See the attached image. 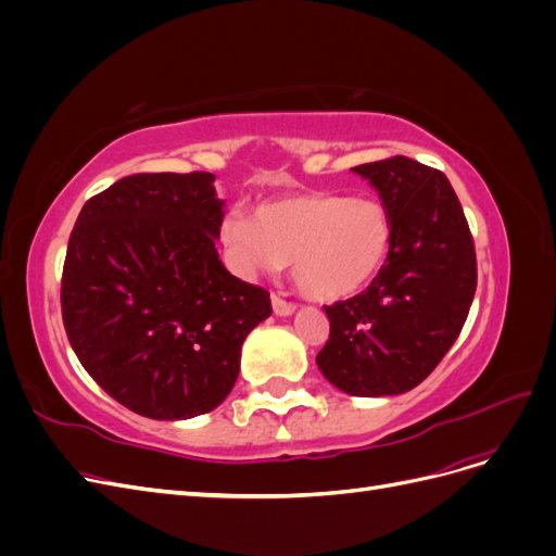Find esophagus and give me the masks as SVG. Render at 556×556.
I'll return each instance as SVG.
<instances>
[{
    "instance_id": "1",
    "label": "esophagus",
    "mask_w": 556,
    "mask_h": 556,
    "mask_svg": "<svg viewBox=\"0 0 556 556\" xmlns=\"http://www.w3.org/2000/svg\"><path fill=\"white\" fill-rule=\"evenodd\" d=\"M271 306H274V313L280 315V317H288V315H292L296 311L294 304H290V301H285V299L276 296V294L271 296Z\"/></svg>"
}]
</instances>
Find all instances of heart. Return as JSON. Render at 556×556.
<instances>
[{
  "mask_svg": "<svg viewBox=\"0 0 556 556\" xmlns=\"http://www.w3.org/2000/svg\"><path fill=\"white\" fill-rule=\"evenodd\" d=\"M217 239L241 278L276 274L292 262L296 288L333 304L368 288L390 255L392 223L374 199L304 192L262 201L255 220L229 211Z\"/></svg>",
  "mask_w": 556,
  "mask_h": 556,
  "instance_id": "obj_1",
  "label": "heart"
}]
</instances>
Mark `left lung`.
Returning <instances> with one entry per match:
<instances>
[{"mask_svg": "<svg viewBox=\"0 0 556 556\" xmlns=\"http://www.w3.org/2000/svg\"><path fill=\"white\" fill-rule=\"evenodd\" d=\"M376 188L392 223L380 274L348 301L327 306L323 376L352 396H392L422 382L473 304L478 266L464 208L445 174L410 157L355 166Z\"/></svg>", "mask_w": 556, "mask_h": 556, "instance_id": "left-lung-1", "label": "left lung"}]
</instances>
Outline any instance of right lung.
<instances>
[{
    "mask_svg": "<svg viewBox=\"0 0 556 556\" xmlns=\"http://www.w3.org/2000/svg\"><path fill=\"white\" fill-rule=\"evenodd\" d=\"M213 174H134L83 206L66 245L62 319L83 368L150 419L211 413L231 392L268 292L215 250Z\"/></svg>",
    "mask_w": 556,
    "mask_h": 556,
    "instance_id": "add662e5",
    "label": "right lung"
}]
</instances>
